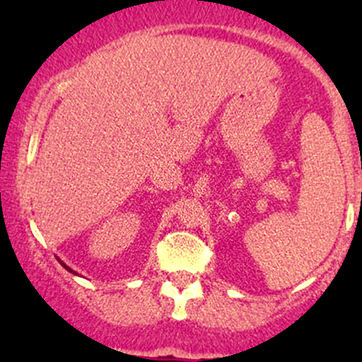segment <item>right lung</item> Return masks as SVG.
<instances>
[{
	"label": "right lung",
	"instance_id": "obj_1",
	"mask_svg": "<svg viewBox=\"0 0 362 362\" xmlns=\"http://www.w3.org/2000/svg\"><path fill=\"white\" fill-rule=\"evenodd\" d=\"M61 264H63V266H64V268H66L69 273H75V272H73V269H71V268H69V266H66V264H64V262H61Z\"/></svg>",
	"mask_w": 362,
	"mask_h": 362
}]
</instances>
